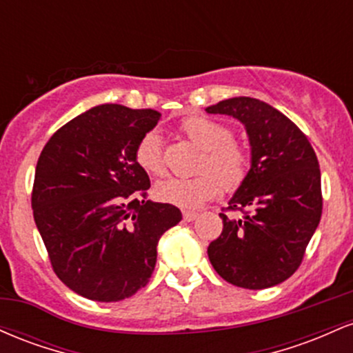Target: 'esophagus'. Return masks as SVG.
Returning a JSON list of instances; mask_svg holds the SVG:
<instances>
[{
    "mask_svg": "<svg viewBox=\"0 0 353 353\" xmlns=\"http://www.w3.org/2000/svg\"><path fill=\"white\" fill-rule=\"evenodd\" d=\"M182 217H184L185 222H192L199 217V214L194 212V210H184V212H182Z\"/></svg>",
    "mask_w": 353,
    "mask_h": 353,
    "instance_id": "34e87169",
    "label": "esophagus"
}]
</instances>
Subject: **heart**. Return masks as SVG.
Instances as JSON below:
<instances>
[{
  "label": "heart",
  "mask_w": 353,
  "mask_h": 353,
  "mask_svg": "<svg viewBox=\"0 0 353 353\" xmlns=\"http://www.w3.org/2000/svg\"><path fill=\"white\" fill-rule=\"evenodd\" d=\"M182 131L204 151L201 157V176L184 179L169 177L154 185V196L165 204L182 209H196L216 197L221 190L236 189L247 174V154L232 141V132L224 124L205 116H190L182 123ZM136 161L145 172L163 176L165 172L163 139L159 132L149 131L136 148Z\"/></svg>",
  "instance_id": "1"
}]
</instances>
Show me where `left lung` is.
Wrapping results in <instances>:
<instances>
[{
  "instance_id": "left-lung-1",
  "label": "left lung",
  "mask_w": 353,
  "mask_h": 353,
  "mask_svg": "<svg viewBox=\"0 0 353 353\" xmlns=\"http://www.w3.org/2000/svg\"><path fill=\"white\" fill-rule=\"evenodd\" d=\"M244 124L250 169L219 214L222 234L208 247L209 261L224 281L242 289L277 285L301 265L322 216L320 169L305 134L281 111L254 98L224 99L205 108Z\"/></svg>"
}]
</instances>
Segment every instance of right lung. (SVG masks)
<instances>
[{"mask_svg":"<svg viewBox=\"0 0 353 353\" xmlns=\"http://www.w3.org/2000/svg\"><path fill=\"white\" fill-rule=\"evenodd\" d=\"M161 112L99 104L48 141L36 164L34 222L61 282L96 302H117L143 289L157 244L179 224L176 205L145 199L148 172L136 148Z\"/></svg>","mask_w":353,"mask_h":353,"instance_id":"add662e5","label":"right lung"}]
</instances>
